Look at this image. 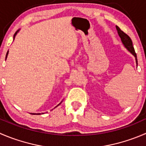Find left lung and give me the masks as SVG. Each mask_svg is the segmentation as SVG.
Segmentation results:
<instances>
[{"label": "left lung", "mask_w": 146, "mask_h": 146, "mask_svg": "<svg viewBox=\"0 0 146 146\" xmlns=\"http://www.w3.org/2000/svg\"><path fill=\"white\" fill-rule=\"evenodd\" d=\"M115 27H116L118 34L120 36V38H121V41H122V43L123 44L124 47H125V48L133 55V56H134V57H135V63H136V65L138 66V60H137L136 53H135V50H134L133 46V42L132 40H131V38H130L126 33H125L123 31H121V30L120 29L119 27H118L117 25Z\"/></svg>", "instance_id": "8db88e82"}]
</instances>
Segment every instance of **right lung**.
<instances>
[{
	"label": "right lung",
	"instance_id": "1",
	"mask_svg": "<svg viewBox=\"0 0 146 146\" xmlns=\"http://www.w3.org/2000/svg\"><path fill=\"white\" fill-rule=\"evenodd\" d=\"M19 31H20V30H18V31H16V32H15V34H14V35H13V39H15V35H17V33H18V32H19ZM8 52H7V53H6V56H5V60H6L7 57H8ZM62 101H63V100H62ZM62 101H61V102H60V103H59V104H58V106H56V107H55V108H56V107H57V106H59V105H60V103H62ZM38 114H40V113H38Z\"/></svg>",
	"mask_w": 146,
	"mask_h": 146
}]
</instances>
